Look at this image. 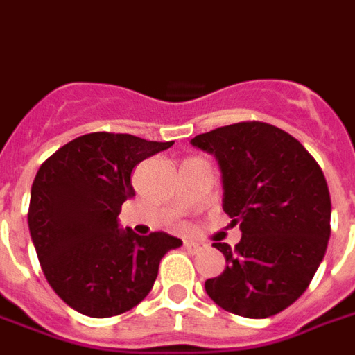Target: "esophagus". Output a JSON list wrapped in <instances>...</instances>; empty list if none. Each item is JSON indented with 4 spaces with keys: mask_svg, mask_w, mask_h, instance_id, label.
<instances>
[{
    "mask_svg": "<svg viewBox=\"0 0 355 355\" xmlns=\"http://www.w3.org/2000/svg\"><path fill=\"white\" fill-rule=\"evenodd\" d=\"M184 248H186L189 253H198L204 248L202 243H195V241H186L184 243Z\"/></svg>",
    "mask_w": 355,
    "mask_h": 355,
    "instance_id": "esophagus-1",
    "label": "esophagus"
}]
</instances>
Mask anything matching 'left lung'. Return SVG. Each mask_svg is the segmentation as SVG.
<instances>
[{"label": "left lung", "instance_id": "obj_1", "mask_svg": "<svg viewBox=\"0 0 355 355\" xmlns=\"http://www.w3.org/2000/svg\"><path fill=\"white\" fill-rule=\"evenodd\" d=\"M215 155L223 207L243 237L213 243L226 270L207 279V295L235 315L264 319L301 297L330 239V193L315 158L286 131L239 122L193 138Z\"/></svg>", "mask_w": 355, "mask_h": 355}]
</instances>
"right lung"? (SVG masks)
I'll list each match as a JSON object with an SVG mask.
<instances>
[{"mask_svg": "<svg viewBox=\"0 0 355 355\" xmlns=\"http://www.w3.org/2000/svg\"><path fill=\"white\" fill-rule=\"evenodd\" d=\"M122 132H89L37 169L28 230L56 295L89 318L128 312L151 292L158 264L182 241L164 232L120 230L122 204L135 197L132 168L171 148Z\"/></svg>", "mask_w": 355, "mask_h": 355, "instance_id": "obj_1", "label": "right lung"}]
</instances>
